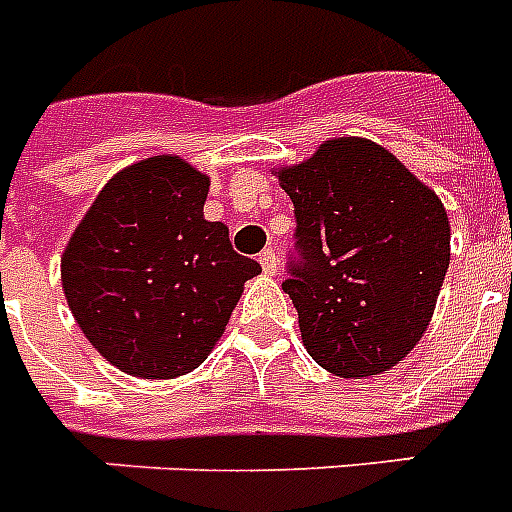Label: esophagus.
Here are the masks:
<instances>
[{
    "mask_svg": "<svg viewBox=\"0 0 512 512\" xmlns=\"http://www.w3.org/2000/svg\"><path fill=\"white\" fill-rule=\"evenodd\" d=\"M260 265H263V270L268 273V276H276L278 273V255L273 252V249H265V252H260Z\"/></svg>",
    "mask_w": 512,
    "mask_h": 512,
    "instance_id": "1",
    "label": "esophagus"
}]
</instances>
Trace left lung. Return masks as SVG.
<instances>
[{
  "instance_id": "1",
  "label": "left lung",
  "mask_w": 512,
  "mask_h": 512,
  "mask_svg": "<svg viewBox=\"0 0 512 512\" xmlns=\"http://www.w3.org/2000/svg\"><path fill=\"white\" fill-rule=\"evenodd\" d=\"M276 173L297 218L299 263L284 292L305 350L342 378L389 371L426 334L450 268L442 199L360 136L323 141Z\"/></svg>"
}]
</instances>
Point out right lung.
Masks as SVG:
<instances>
[{"mask_svg":"<svg viewBox=\"0 0 512 512\" xmlns=\"http://www.w3.org/2000/svg\"><path fill=\"white\" fill-rule=\"evenodd\" d=\"M210 176L155 155L110 178L62 252V292L81 331L123 373L176 378L213 352L244 281L260 263L236 255L205 220Z\"/></svg>","mask_w":512,"mask_h":512,"instance_id":"1","label":"right lung"}]
</instances>
